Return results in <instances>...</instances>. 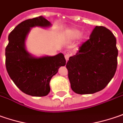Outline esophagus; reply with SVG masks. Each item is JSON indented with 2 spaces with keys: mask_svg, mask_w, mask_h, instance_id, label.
<instances>
[{
  "mask_svg": "<svg viewBox=\"0 0 123 123\" xmlns=\"http://www.w3.org/2000/svg\"><path fill=\"white\" fill-rule=\"evenodd\" d=\"M69 57H70V54H65V58L66 61H67L69 60Z\"/></svg>",
  "mask_w": 123,
  "mask_h": 123,
  "instance_id": "obj_1",
  "label": "esophagus"
}]
</instances>
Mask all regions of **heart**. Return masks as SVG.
I'll return each instance as SVG.
<instances>
[{
    "mask_svg": "<svg viewBox=\"0 0 123 123\" xmlns=\"http://www.w3.org/2000/svg\"><path fill=\"white\" fill-rule=\"evenodd\" d=\"M80 34H81V31L80 30H72L69 32L68 36L72 39H76L80 36Z\"/></svg>",
    "mask_w": 123,
    "mask_h": 123,
    "instance_id": "heart-1",
    "label": "heart"
}]
</instances>
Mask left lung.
<instances>
[{"label":"left lung","instance_id":"8db88e82","mask_svg":"<svg viewBox=\"0 0 123 123\" xmlns=\"http://www.w3.org/2000/svg\"><path fill=\"white\" fill-rule=\"evenodd\" d=\"M117 56L116 39L112 32L96 26L89 39L66 64L72 90L78 94H90L103 89L116 73Z\"/></svg>","mask_w":123,"mask_h":123}]
</instances>
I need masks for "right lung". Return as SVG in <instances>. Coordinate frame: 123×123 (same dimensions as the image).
Here are the masks:
<instances>
[{"instance_id": "1", "label": "right lung", "mask_w": 123, "mask_h": 123, "mask_svg": "<svg viewBox=\"0 0 123 123\" xmlns=\"http://www.w3.org/2000/svg\"><path fill=\"white\" fill-rule=\"evenodd\" d=\"M51 25L49 21L40 16L20 23L8 36L9 43L5 49L7 73L23 92L32 96H45L49 93L51 78L59 67L66 64L62 53L54 56L34 57L26 49L25 40L31 28H46Z\"/></svg>"}]
</instances>
